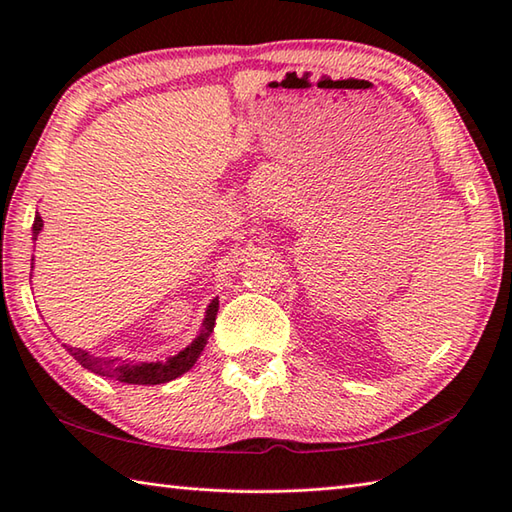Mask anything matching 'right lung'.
<instances>
[{
  "mask_svg": "<svg viewBox=\"0 0 512 512\" xmlns=\"http://www.w3.org/2000/svg\"><path fill=\"white\" fill-rule=\"evenodd\" d=\"M41 228H43V220L39 213H35L32 239H37ZM30 268H35V257L30 259ZM217 308H220V301H217V297H215V299H211L209 306H206L202 330L198 332V336H195V339L187 347H182L178 354L169 356L167 361H132V358H118V356L105 358V356H94L90 352H85V350H81V347H72L65 343H63V347L74 356V361H79L85 369H90V372L99 374V376L118 380V383H129V385L169 383V380H176L184 372H189V369L195 365V361L202 356L206 343H209V336L213 332Z\"/></svg>",
  "mask_w": 512,
  "mask_h": 512,
  "instance_id": "add662e5",
  "label": "right lung"
}]
</instances>
